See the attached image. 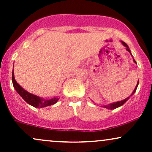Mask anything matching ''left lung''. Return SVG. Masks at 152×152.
<instances>
[{
    "label": "left lung",
    "instance_id": "8db88e82",
    "mask_svg": "<svg viewBox=\"0 0 152 152\" xmlns=\"http://www.w3.org/2000/svg\"><path fill=\"white\" fill-rule=\"evenodd\" d=\"M121 42L122 43V44H123L124 46L125 47H126V50H128V51L129 52V53H131V50H130L129 48V46H128V45H127L126 43H125V42H124V41H121ZM131 55H132V53H131ZM134 63H136V64H137V62H136V61L134 60ZM138 84H139V81H138V82H137V86H136L135 88H134V91L132 92V94H131V95H130V96L127 97L126 99H124V100H122V101H119V102H115V103H112V104H108V105H104V106H103L102 107H104V108H106V109H116V108L119 107V106H122V105H123L124 104L125 102H126V101H128V100H129V99L130 97L132 96L133 95V94H134V93H135L136 90H137V88Z\"/></svg>",
    "mask_w": 152,
    "mask_h": 152
}]
</instances>
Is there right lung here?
Here are the masks:
<instances>
[{
  "label": "right lung",
  "instance_id": "obj_1",
  "mask_svg": "<svg viewBox=\"0 0 152 152\" xmlns=\"http://www.w3.org/2000/svg\"><path fill=\"white\" fill-rule=\"evenodd\" d=\"M12 82H13V87L15 88V91L18 92L19 95L25 100L26 102H27L28 104L33 106L35 108H44L46 107V106L53 105L54 104L58 102L59 99L58 96L50 99H44L38 96L34 95V94L29 93L27 91L23 89L15 81L13 69V72H12Z\"/></svg>",
  "mask_w": 152,
  "mask_h": 152
}]
</instances>
